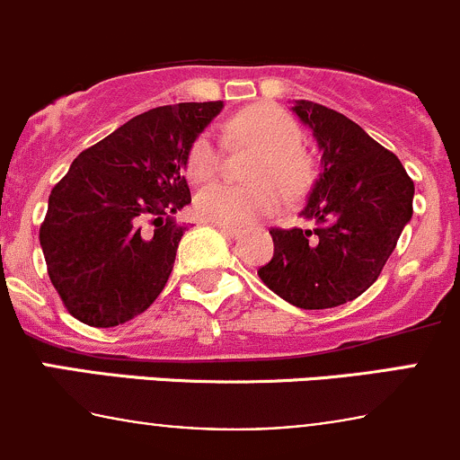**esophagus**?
<instances>
[{
	"label": "esophagus",
	"mask_w": 460,
	"mask_h": 460,
	"mask_svg": "<svg viewBox=\"0 0 460 460\" xmlns=\"http://www.w3.org/2000/svg\"><path fill=\"white\" fill-rule=\"evenodd\" d=\"M216 226L222 231V234L226 235V238H238V235L243 234V231H240L238 226H226V225H216Z\"/></svg>",
	"instance_id": "esophagus-1"
}]
</instances>
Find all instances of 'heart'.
Masks as SVG:
<instances>
[{
  "instance_id": "b5f03b06",
  "label": "heart",
  "mask_w": 460,
  "mask_h": 460,
  "mask_svg": "<svg viewBox=\"0 0 460 460\" xmlns=\"http://www.w3.org/2000/svg\"><path fill=\"white\" fill-rule=\"evenodd\" d=\"M225 137L234 144L260 148L249 180L253 184L217 182L196 196V213L202 220L226 226H244L260 216L276 211L282 192L298 198L314 180V162L303 151L298 122L273 104H252L225 124ZM220 166V148L211 133H200L187 153V173L196 184L208 182Z\"/></svg>"
}]
</instances>
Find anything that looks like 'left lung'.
I'll return each instance as SVG.
<instances>
[{"mask_svg":"<svg viewBox=\"0 0 460 460\" xmlns=\"http://www.w3.org/2000/svg\"><path fill=\"white\" fill-rule=\"evenodd\" d=\"M316 136L323 171L300 211L305 226H273V258L258 276L300 309H332L374 285L411 217L414 182L401 160L338 111L296 100Z\"/></svg>","mask_w":460,"mask_h":460,"instance_id":"1","label":"left lung"}]
</instances>
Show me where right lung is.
<instances>
[{
	"label": "right lung",
	"mask_w": 460,
	"mask_h": 460,
	"mask_svg": "<svg viewBox=\"0 0 460 460\" xmlns=\"http://www.w3.org/2000/svg\"><path fill=\"white\" fill-rule=\"evenodd\" d=\"M222 102L157 106L84 148L49 196L40 226L46 269L64 307L91 327L140 316L173 271L191 202V142Z\"/></svg>",
	"instance_id": "obj_1"
}]
</instances>
